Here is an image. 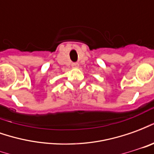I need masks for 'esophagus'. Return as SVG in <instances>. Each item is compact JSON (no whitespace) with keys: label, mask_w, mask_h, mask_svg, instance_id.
<instances>
[{"label":"esophagus","mask_w":154,"mask_h":154,"mask_svg":"<svg viewBox=\"0 0 154 154\" xmlns=\"http://www.w3.org/2000/svg\"><path fill=\"white\" fill-rule=\"evenodd\" d=\"M72 67H73V68H78L79 67V64L77 63H72Z\"/></svg>","instance_id":"esophagus-1"}]
</instances>
